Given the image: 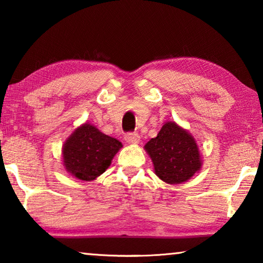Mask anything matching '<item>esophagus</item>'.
<instances>
[{
    "label": "esophagus",
    "instance_id": "1",
    "mask_svg": "<svg viewBox=\"0 0 263 263\" xmlns=\"http://www.w3.org/2000/svg\"><path fill=\"white\" fill-rule=\"evenodd\" d=\"M124 140L128 143H138L140 141V135L138 133H127L124 135Z\"/></svg>",
    "mask_w": 263,
    "mask_h": 263
}]
</instances>
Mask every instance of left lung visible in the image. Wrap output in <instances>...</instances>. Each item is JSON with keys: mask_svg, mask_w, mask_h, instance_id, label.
<instances>
[{"mask_svg": "<svg viewBox=\"0 0 263 263\" xmlns=\"http://www.w3.org/2000/svg\"><path fill=\"white\" fill-rule=\"evenodd\" d=\"M145 148L153 161L156 175L168 184L188 181L201 167L195 140L175 122L165 123Z\"/></svg>", "mask_w": 263, "mask_h": 263, "instance_id": "left-lung-1", "label": "left lung"}]
</instances>
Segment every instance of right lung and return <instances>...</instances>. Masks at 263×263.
<instances>
[{
    "label": "right lung",
    "instance_id": "add662e5",
    "mask_svg": "<svg viewBox=\"0 0 263 263\" xmlns=\"http://www.w3.org/2000/svg\"><path fill=\"white\" fill-rule=\"evenodd\" d=\"M121 147L118 140L86 123L78 128L64 143V166L77 178L92 181L105 172Z\"/></svg>",
    "mask_w": 263,
    "mask_h": 263
}]
</instances>
